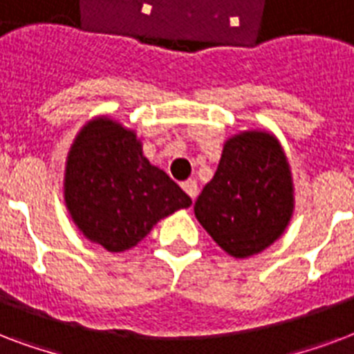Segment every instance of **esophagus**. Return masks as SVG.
Listing matches in <instances>:
<instances>
[{"instance_id": "obj_1", "label": "esophagus", "mask_w": 354, "mask_h": 354, "mask_svg": "<svg viewBox=\"0 0 354 354\" xmlns=\"http://www.w3.org/2000/svg\"><path fill=\"white\" fill-rule=\"evenodd\" d=\"M183 190L186 192V194H188V196L192 197V199H194V197L197 196V183L194 179H188V180H185V183H183Z\"/></svg>"}]
</instances>
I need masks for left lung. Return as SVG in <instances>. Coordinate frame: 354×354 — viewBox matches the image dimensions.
<instances>
[{"instance_id":"8db88e82","label":"left lung","mask_w":354,"mask_h":354,"mask_svg":"<svg viewBox=\"0 0 354 354\" xmlns=\"http://www.w3.org/2000/svg\"><path fill=\"white\" fill-rule=\"evenodd\" d=\"M288 160L275 136L248 131L227 140L194 212L223 251L245 259L281 236L294 210Z\"/></svg>"}]
</instances>
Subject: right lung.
I'll list each match as a JSON object with an SVG mask.
<instances>
[{
  "label": "right lung",
  "instance_id": "1",
  "mask_svg": "<svg viewBox=\"0 0 354 354\" xmlns=\"http://www.w3.org/2000/svg\"><path fill=\"white\" fill-rule=\"evenodd\" d=\"M66 207L92 242L120 253L134 248L153 225L192 199L142 155L133 131L109 118L81 129L68 153Z\"/></svg>",
  "mask_w": 354,
  "mask_h": 354
}]
</instances>
